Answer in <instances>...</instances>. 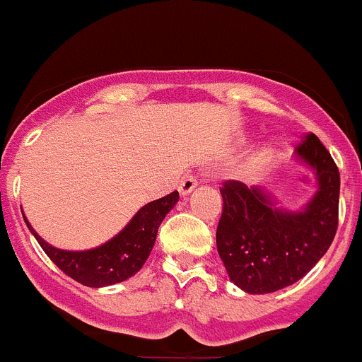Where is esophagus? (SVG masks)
I'll use <instances>...</instances> for the list:
<instances>
[{
  "mask_svg": "<svg viewBox=\"0 0 362 362\" xmlns=\"http://www.w3.org/2000/svg\"><path fill=\"white\" fill-rule=\"evenodd\" d=\"M198 185V180H196L194 177H185L184 180L180 182V185H178V191H180L182 196H187L189 192H192V189Z\"/></svg>",
  "mask_w": 362,
  "mask_h": 362,
  "instance_id": "34e87169",
  "label": "esophagus"
}]
</instances>
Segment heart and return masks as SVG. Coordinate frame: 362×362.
<instances>
[{
    "instance_id": "1",
    "label": "heart",
    "mask_w": 362,
    "mask_h": 362,
    "mask_svg": "<svg viewBox=\"0 0 362 362\" xmlns=\"http://www.w3.org/2000/svg\"><path fill=\"white\" fill-rule=\"evenodd\" d=\"M272 156H274V150H272V148H269V150H265V152L259 153L258 159L255 160L256 170H262V168H265L267 164L270 163V159H272Z\"/></svg>"
}]
</instances>
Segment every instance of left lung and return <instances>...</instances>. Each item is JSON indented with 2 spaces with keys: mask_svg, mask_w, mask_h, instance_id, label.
<instances>
[{
  "mask_svg": "<svg viewBox=\"0 0 362 362\" xmlns=\"http://www.w3.org/2000/svg\"><path fill=\"white\" fill-rule=\"evenodd\" d=\"M313 170L317 194L299 212L276 209L269 192L226 180L217 251L231 281L247 293L278 292L310 272L338 230L339 171L320 139L308 132L296 148Z\"/></svg>",
  "mask_w": 362,
  "mask_h": 362,
  "instance_id": "8db88e82",
  "label": "left lung"
}]
</instances>
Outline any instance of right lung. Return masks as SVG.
Instances as JSON below:
<instances>
[{"instance_id": "obj_1", "label": "right lung", "mask_w": 362, "mask_h": 362, "mask_svg": "<svg viewBox=\"0 0 362 362\" xmlns=\"http://www.w3.org/2000/svg\"><path fill=\"white\" fill-rule=\"evenodd\" d=\"M177 202L178 191H173L164 198L146 203L120 233L115 235L106 244L88 251H63L52 247L44 238L38 237L26 217L24 221L45 255L59 270L81 285L100 288L125 281L145 265L156 244L157 230Z\"/></svg>"}]
</instances>
